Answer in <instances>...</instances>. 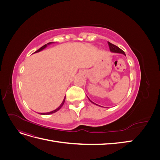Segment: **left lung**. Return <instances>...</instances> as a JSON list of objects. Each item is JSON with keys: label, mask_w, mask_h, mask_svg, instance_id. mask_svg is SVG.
I'll use <instances>...</instances> for the list:
<instances>
[{"label": "left lung", "mask_w": 160, "mask_h": 160, "mask_svg": "<svg viewBox=\"0 0 160 160\" xmlns=\"http://www.w3.org/2000/svg\"><path fill=\"white\" fill-rule=\"evenodd\" d=\"M108 45H109V49H110L111 52H116V53H122V54H123L124 55H125V52H124L123 50L121 49L120 48H119L118 47H117L116 45L112 44V43H111V42H108ZM88 99H89V98H88ZM89 100L91 101V103H93L95 104V103L92 102V101H91L89 99ZM95 105H97V104H95Z\"/></svg>", "instance_id": "left-lung-1"}]
</instances>
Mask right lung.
Returning <instances> with one entry per match:
<instances>
[{"mask_svg":"<svg viewBox=\"0 0 160 160\" xmlns=\"http://www.w3.org/2000/svg\"><path fill=\"white\" fill-rule=\"evenodd\" d=\"M51 43H52V42H49V43H47V44H46V45H43L42 47H41L39 49H38L37 51H36L35 52H39V51H42V49H44L45 47H47V45H50V44H51ZM34 52V53H35ZM65 98H64V99H63V101H62V103L60 105V106L58 108H57L55 110H53V111H50V112H47V113H39V114H41V115H49V114H52V113H55V112H57V111H59L61 108H62V106L63 105V104H64V103H65Z\"/></svg>","mask_w":160,"mask_h":160,"instance_id":"right-lung-1","label":"right lung"}]
</instances>
